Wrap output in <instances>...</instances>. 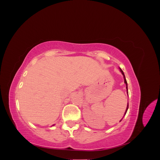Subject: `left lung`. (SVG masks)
Wrapping results in <instances>:
<instances>
[{
    "label": "left lung",
    "mask_w": 160,
    "mask_h": 160,
    "mask_svg": "<svg viewBox=\"0 0 160 160\" xmlns=\"http://www.w3.org/2000/svg\"><path fill=\"white\" fill-rule=\"evenodd\" d=\"M120 71H121V72H122V73L123 74V77H124V81H125V83L126 84V88H127V90H128V83H127V81H126V79H125V75H124V72H123V71L120 69ZM128 107H129V105L128 104V107H127V109H126V111H125V115L126 114V113H127V111H128ZM123 119V118H122ZM122 120V119H121Z\"/></svg>",
    "instance_id": "left-lung-1"
}]
</instances>
